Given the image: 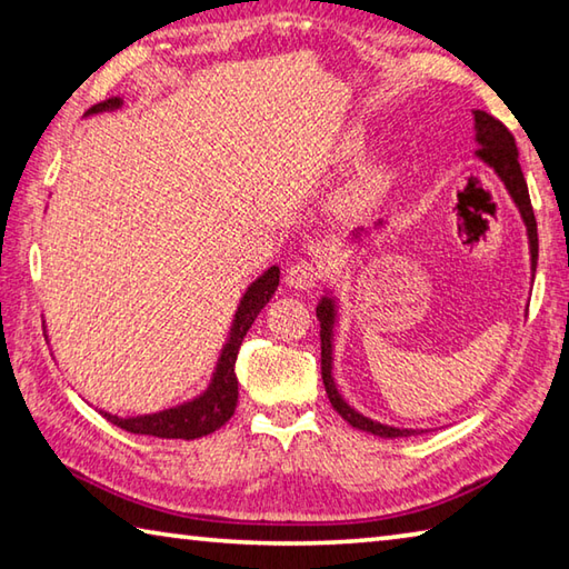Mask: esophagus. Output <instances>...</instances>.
Masks as SVG:
<instances>
[{
	"mask_svg": "<svg viewBox=\"0 0 569 569\" xmlns=\"http://www.w3.org/2000/svg\"><path fill=\"white\" fill-rule=\"evenodd\" d=\"M320 276H323V271H320L318 263L301 258V261H296L291 268H288L286 281L291 288H296V291H311V288H316V283L320 281Z\"/></svg>",
	"mask_w": 569,
	"mask_h": 569,
	"instance_id": "esophagus-1",
	"label": "esophagus"
}]
</instances>
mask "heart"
<instances>
[{
  "label": "heart",
  "mask_w": 569,
  "mask_h": 569,
  "mask_svg": "<svg viewBox=\"0 0 569 569\" xmlns=\"http://www.w3.org/2000/svg\"><path fill=\"white\" fill-rule=\"evenodd\" d=\"M386 186H388V173L383 169H370L353 186H350V191L346 193V203L360 206V203L376 201L378 196L386 191Z\"/></svg>",
  "instance_id": "1"
}]
</instances>
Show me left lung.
Segmentation results:
<instances>
[{
  "instance_id": "8db88e82",
  "label": "left lung",
  "mask_w": 569,
  "mask_h": 569,
  "mask_svg": "<svg viewBox=\"0 0 569 569\" xmlns=\"http://www.w3.org/2000/svg\"><path fill=\"white\" fill-rule=\"evenodd\" d=\"M475 113V141H478V159H482L488 167L498 173L500 181L505 183V189L512 196L515 206L520 209V216L525 221V229H528V241H530V261H532V271L537 268V221L532 213V203H530V193H528V183H525L520 161H518V143H515V137L508 131L502 121H498L490 113L485 111H472ZM383 221L376 223V229H380ZM368 231H356L353 239L360 241V236ZM316 316L320 320V376H323V386L328 392L330 406L336 408V412L343 420H348L350 426L370 432V436L378 438H408L416 436L418 430H408V428H392L383 426V422L370 420L366 416H360L356 408H350L348 402L340 396L333 380V326H336V298L333 296H323L316 308Z\"/></svg>"
}]
</instances>
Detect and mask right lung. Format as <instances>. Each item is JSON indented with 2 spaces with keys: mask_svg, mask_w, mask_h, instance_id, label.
I'll return each mask as SVG.
<instances>
[{
  "mask_svg": "<svg viewBox=\"0 0 569 569\" xmlns=\"http://www.w3.org/2000/svg\"><path fill=\"white\" fill-rule=\"evenodd\" d=\"M121 104L123 101L119 97H111L107 101H101V104L91 107L87 113L113 111ZM278 278H281V271H278V266H271L268 271H263V276H258L256 281L246 288L241 303L236 308L231 333L221 350L219 363H216L211 383L201 392V396H196L193 400H186L181 406L149 412V416L119 418L104 410H101V416H104L109 422H113L117 428L133 432V436H153V438H167V440H196L226 426L229 418L233 416L236 402H239L236 356H239L243 336L249 333L256 316L261 313V308L271 301V296L276 293Z\"/></svg>",
  "mask_w": 569,
  "mask_h": 569,
  "instance_id": "obj_1",
  "label": "right lung"
}]
</instances>
